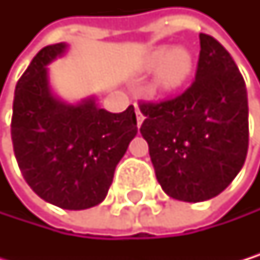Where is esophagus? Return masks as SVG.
Masks as SVG:
<instances>
[{
  "instance_id": "esophagus-1",
  "label": "esophagus",
  "mask_w": 260,
  "mask_h": 260,
  "mask_svg": "<svg viewBox=\"0 0 260 260\" xmlns=\"http://www.w3.org/2000/svg\"><path fill=\"white\" fill-rule=\"evenodd\" d=\"M136 117H137V126L140 127V126H142V123H143V118H145V117H143V114L140 112V109H139V107L136 109Z\"/></svg>"
}]
</instances>
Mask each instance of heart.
Listing matches in <instances>:
<instances>
[{"instance_id":"b5f03b06","label":"heart","mask_w":260,"mask_h":260,"mask_svg":"<svg viewBox=\"0 0 260 260\" xmlns=\"http://www.w3.org/2000/svg\"><path fill=\"white\" fill-rule=\"evenodd\" d=\"M143 67L156 72V85L162 92H173L182 87L193 72V56L185 48L157 46L145 57Z\"/></svg>"}]
</instances>
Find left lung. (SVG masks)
Segmentation results:
<instances>
[{
	"label": "left lung",
	"mask_w": 260,
	"mask_h": 260,
	"mask_svg": "<svg viewBox=\"0 0 260 260\" xmlns=\"http://www.w3.org/2000/svg\"><path fill=\"white\" fill-rule=\"evenodd\" d=\"M193 84L176 98L142 103L140 133L162 190L200 203L220 195L242 170L248 151V95L231 54L200 34Z\"/></svg>",
	"instance_id": "1"
}]
</instances>
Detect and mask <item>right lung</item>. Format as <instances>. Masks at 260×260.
Wrapping results in <instances>:
<instances>
[{
	"mask_svg": "<svg viewBox=\"0 0 260 260\" xmlns=\"http://www.w3.org/2000/svg\"><path fill=\"white\" fill-rule=\"evenodd\" d=\"M48 45L20 78L14 95L12 143L21 175L45 201L68 211L100 204L114 172L137 134L134 107L112 114L95 96L76 104L57 98L48 65L67 53Z\"/></svg>",
	"mask_w": 260,
	"mask_h": 260,
	"instance_id": "1",
	"label": "right lung"
}]
</instances>
